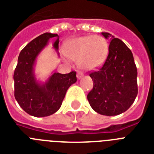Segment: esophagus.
<instances>
[{
    "label": "esophagus",
    "mask_w": 154,
    "mask_h": 154,
    "mask_svg": "<svg viewBox=\"0 0 154 154\" xmlns=\"http://www.w3.org/2000/svg\"><path fill=\"white\" fill-rule=\"evenodd\" d=\"M84 74L82 73H81V72H78L77 74V79H81L82 77H83Z\"/></svg>",
    "instance_id": "esophagus-1"
}]
</instances>
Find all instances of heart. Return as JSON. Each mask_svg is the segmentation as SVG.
<instances>
[{
    "mask_svg": "<svg viewBox=\"0 0 154 154\" xmlns=\"http://www.w3.org/2000/svg\"><path fill=\"white\" fill-rule=\"evenodd\" d=\"M108 54V43L100 35L81 36L66 42L65 54L78 61L85 70H94L103 64Z\"/></svg>",
    "mask_w": 154,
    "mask_h": 154,
    "instance_id": "heart-1",
    "label": "heart"
}]
</instances>
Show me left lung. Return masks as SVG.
<instances>
[{"instance_id": "8db88e82", "label": "left lung", "mask_w": 154, "mask_h": 154, "mask_svg": "<svg viewBox=\"0 0 154 154\" xmlns=\"http://www.w3.org/2000/svg\"><path fill=\"white\" fill-rule=\"evenodd\" d=\"M108 56L100 69L90 73L93 88L87 96L90 106L97 113L113 116L125 112L138 95L137 68L133 54L122 40L107 32Z\"/></svg>"}]
</instances>
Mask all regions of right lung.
<instances>
[{
	"mask_svg": "<svg viewBox=\"0 0 154 154\" xmlns=\"http://www.w3.org/2000/svg\"><path fill=\"white\" fill-rule=\"evenodd\" d=\"M56 37L54 49L59 56V37L57 34L44 33L38 36L20 51L14 71V95L23 111L35 117H45L59 109L68 88L76 83V72L66 74L52 73L45 81L38 80L35 66L39 54Z\"/></svg>",
	"mask_w": 154,
	"mask_h": 154,
	"instance_id": "obj_1",
	"label": "right lung"
}]
</instances>
